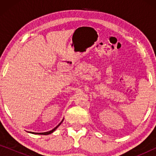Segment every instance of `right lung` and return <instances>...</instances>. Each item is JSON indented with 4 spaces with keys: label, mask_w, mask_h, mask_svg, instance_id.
<instances>
[{
    "label": "right lung",
    "mask_w": 156,
    "mask_h": 156,
    "mask_svg": "<svg viewBox=\"0 0 156 156\" xmlns=\"http://www.w3.org/2000/svg\"><path fill=\"white\" fill-rule=\"evenodd\" d=\"M60 123H59V124H60ZM59 124L58 126H57L55 127V129H53L52 130H51V131H48V132H44V133H34V132H33V133H34V134H39V135H48V134H50L51 133H52V132L54 131L59 126Z\"/></svg>",
    "instance_id": "1"
}]
</instances>
